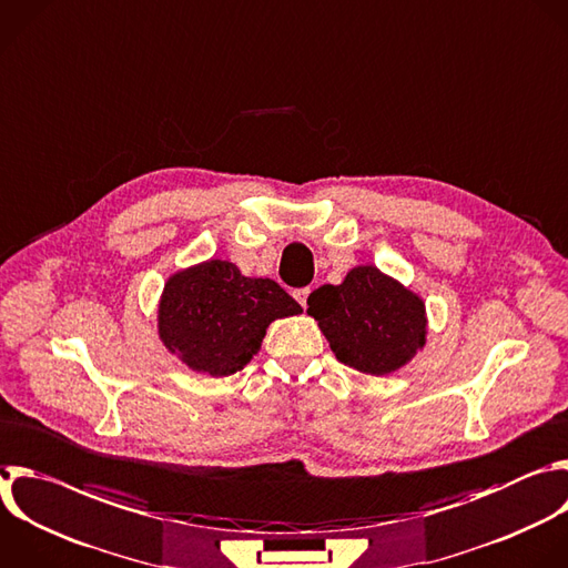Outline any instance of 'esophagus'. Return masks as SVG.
I'll return each mask as SVG.
<instances>
[{
	"instance_id": "esophagus-1",
	"label": "esophagus",
	"mask_w": 568,
	"mask_h": 568,
	"mask_svg": "<svg viewBox=\"0 0 568 568\" xmlns=\"http://www.w3.org/2000/svg\"><path fill=\"white\" fill-rule=\"evenodd\" d=\"M310 287H298V290H294V298L303 305V307H307V296H310Z\"/></svg>"
}]
</instances>
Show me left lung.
Returning <instances> with one entry per match:
<instances>
[{
  "mask_svg": "<svg viewBox=\"0 0 568 568\" xmlns=\"http://www.w3.org/2000/svg\"><path fill=\"white\" fill-rule=\"evenodd\" d=\"M307 305L334 356L365 374L399 369L426 341L422 298L372 265L314 290Z\"/></svg>",
  "mask_w": 568,
  "mask_h": 568,
  "instance_id": "obj_1",
  "label": "left lung"
}]
</instances>
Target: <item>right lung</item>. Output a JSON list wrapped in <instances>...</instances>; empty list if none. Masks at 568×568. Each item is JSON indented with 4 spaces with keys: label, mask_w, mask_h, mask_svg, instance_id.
Instances as JSON below:
<instances>
[{
    "label": "right lung",
    "mask_w": 568,
    "mask_h": 568,
    "mask_svg": "<svg viewBox=\"0 0 568 568\" xmlns=\"http://www.w3.org/2000/svg\"><path fill=\"white\" fill-rule=\"evenodd\" d=\"M303 312L272 278H247L234 263L210 261L171 276L160 303V338L199 372L227 376L261 349L274 318Z\"/></svg>",
    "instance_id": "obj_1"
}]
</instances>
